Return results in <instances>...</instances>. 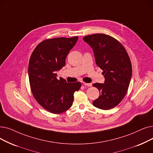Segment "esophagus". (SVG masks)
<instances>
[{
  "mask_svg": "<svg viewBox=\"0 0 153 153\" xmlns=\"http://www.w3.org/2000/svg\"><path fill=\"white\" fill-rule=\"evenodd\" d=\"M83 84L84 85H87V86H91L92 85V84H91V83H85V82H83Z\"/></svg>",
  "mask_w": 153,
  "mask_h": 153,
  "instance_id": "1",
  "label": "esophagus"
}]
</instances>
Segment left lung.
Wrapping results in <instances>:
<instances>
[{"instance_id": "1", "label": "left lung", "mask_w": 153, "mask_h": 153, "mask_svg": "<svg viewBox=\"0 0 153 153\" xmlns=\"http://www.w3.org/2000/svg\"><path fill=\"white\" fill-rule=\"evenodd\" d=\"M83 40L92 48L96 63L105 77L104 84H92L100 93L92 104L103 110L114 108L126 96L131 81L132 65L128 52L117 39L109 35L94 34Z\"/></svg>"}]
</instances>
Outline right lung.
I'll return each instance as SVG.
<instances>
[{
	"label": "right lung",
	"instance_id": "right-lung-1",
	"mask_svg": "<svg viewBox=\"0 0 153 153\" xmlns=\"http://www.w3.org/2000/svg\"><path fill=\"white\" fill-rule=\"evenodd\" d=\"M77 39V36L45 39L36 46L30 57L28 72L32 95L51 113L60 114L69 109L74 93L81 87L79 82L57 79L56 73L65 65L66 57Z\"/></svg>",
	"mask_w": 153,
	"mask_h": 153
}]
</instances>
